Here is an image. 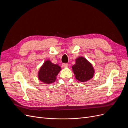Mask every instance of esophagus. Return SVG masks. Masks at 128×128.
Listing matches in <instances>:
<instances>
[{"label":"esophagus","instance_id":"esophagus-1","mask_svg":"<svg viewBox=\"0 0 128 128\" xmlns=\"http://www.w3.org/2000/svg\"><path fill=\"white\" fill-rule=\"evenodd\" d=\"M62 66L64 67H68V64H67V63H64L62 64Z\"/></svg>","mask_w":128,"mask_h":128}]
</instances>
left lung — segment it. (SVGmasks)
<instances>
[{"label":"left lung","instance_id":"8db88e82","mask_svg":"<svg viewBox=\"0 0 128 128\" xmlns=\"http://www.w3.org/2000/svg\"><path fill=\"white\" fill-rule=\"evenodd\" d=\"M72 70L77 80L86 82L94 76L95 70L92 64L86 58L80 56L75 60V64L72 66Z\"/></svg>","mask_w":128,"mask_h":128}]
</instances>
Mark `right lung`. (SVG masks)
<instances>
[{"label":"right lung","mask_w":128,"mask_h":128,"mask_svg":"<svg viewBox=\"0 0 128 128\" xmlns=\"http://www.w3.org/2000/svg\"><path fill=\"white\" fill-rule=\"evenodd\" d=\"M61 70V67L58 64H54L50 60L45 61L40 67L38 72V78L45 84L54 82L56 76Z\"/></svg>","instance_id":"1"}]
</instances>
